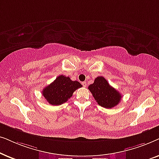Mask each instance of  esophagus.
<instances>
[{
    "mask_svg": "<svg viewBox=\"0 0 159 159\" xmlns=\"http://www.w3.org/2000/svg\"><path fill=\"white\" fill-rule=\"evenodd\" d=\"M82 86L84 87V88H86V87H87L86 82H82Z\"/></svg>",
    "mask_w": 159,
    "mask_h": 159,
    "instance_id": "esophagus-1",
    "label": "esophagus"
}]
</instances>
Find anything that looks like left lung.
I'll use <instances>...</instances> for the list:
<instances>
[{"label":"left lung","mask_w":159,"mask_h":159,"mask_svg":"<svg viewBox=\"0 0 159 159\" xmlns=\"http://www.w3.org/2000/svg\"><path fill=\"white\" fill-rule=\"evenodd\" d=\"M95 101L102 107L111 108L121 101V93L108 84L103 77H98L94 82L88 87Z\"/></svg>","instance_id":"8db88e82"}]
</instances>
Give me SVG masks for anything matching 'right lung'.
Wrapping results in <instances>:
<instances>
[{
  "mask_svg": "<svg viewBox=\"0 0 159 159\" xmlns=\"http://www.w3.org/2000/svg\"><path fill=\"white\" fill-rule=\"evenodd\" d=\"M82 85L77 81H72L69 77L60 75L43 90V97L53 106L61 105L72 96L73 93Z\"/></svg>",
  "mask_w": 159,
  "mask_h": 159,
  "instance_id": "right-lung-1",
  "label": "right lung"
}]
</instances>
